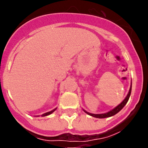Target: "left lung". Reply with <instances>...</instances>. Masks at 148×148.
Here are the masks:
<instances>
[{
    "label": "left lung",
    "mask_w": 148,
    "mask_h": 148,
    "mask_svg": "<svg viewBox=\"0 0 148 148\" xmlns=\"http://www.w3.org/2000/svg\"><path fill=\"white\" fill-rule=\"evenodd\" d=\"M131 89H132V84H131L130 89V91H129V92H128L126 98H125V99H124V100L122 101V102H121L120 104H119L118 106H117V107H116L115 108L113 109L112 110L110 111V112H109L104 113V114H92V113L87 112H86V111H85V110H84V111L86 113V114H89V115L92 116V117H97V118H105V117H111V116L114 115V114H117V112H120V110H122V109L124 107H125V105L127 104V102H128V100H129L130 96V94H131Z\"/></svg>",
    "instance_id": "left-lung-1"
}]
</instances>
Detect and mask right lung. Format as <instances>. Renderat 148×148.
<instances>
[{
	"label": "right lung",
	"instance_id": "add662e5",
	"mask_svg": "<svg viewBox=\"0 0 148 148\" xmlns=\"http://www.w3.org/2000/svg\"><path fill=\"white\" fill-rule=\"evenodd\" d=\"M56 110V108L54 109V110H51V112H46V113H45V114H42V116H43V117H44V116H47V115H49V114H51L52 112H54Z\"/></svg>",
	"mask_w": 148,
	"mask_h": 148
}]
</instances>
